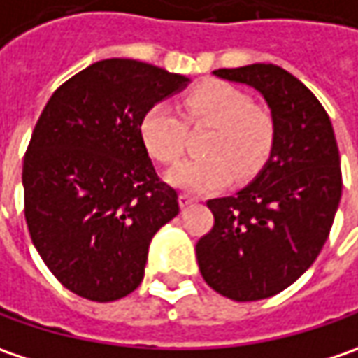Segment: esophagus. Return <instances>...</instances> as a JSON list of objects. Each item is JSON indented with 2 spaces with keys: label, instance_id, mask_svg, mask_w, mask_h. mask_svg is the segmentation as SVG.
Segmentation results:
<instances>
[{
  "label": "esophagus",
  "instance_id": "esophagus-1",
  "mask_svg": "<svg viewBox=\"0 0 358 358\" xmlns=\"http://www.w3.org/2000/svg\"><path fill=\"white\" fill-rule=\"evenodd\" d=\"M178 202H180V206H182V208H186V206L194 204L196 198H194V196H190V194H180L178 196Z\"/></svg>",
  "mask_w": 358,
  "mask_h": 358
}]
</instances>
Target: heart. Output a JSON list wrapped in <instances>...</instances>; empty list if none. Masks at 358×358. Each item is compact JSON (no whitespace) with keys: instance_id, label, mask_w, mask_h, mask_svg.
Returning <instances> with one entry per match:
<instances>
[{"instance_id":"b5f03b06","label":"heart","mask_w":358,"mask_h":358,"mask_svg":"<svg viewBox=\"0 0 358 358\" xmlns=\"http://www.w3.org/2000/svg\"><path fill=\"white\" fill-rule=\"evenodd\" d=\"M190 126H212L202 142L206 158H192L168 172V182L188 192H210L234 178L255 176L272 150L271 116L252 106L248 94L224 82L202 84L180 103L150 106L140 122V136L150 154L162 164L178 162L188 144Z\"/></svg>"}]
</instances>
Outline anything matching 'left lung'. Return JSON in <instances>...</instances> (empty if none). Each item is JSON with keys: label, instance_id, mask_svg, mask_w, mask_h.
<instances>
[{"label": "left lung", "instance_id": "obj_1", "mask_svg": "<svg viewBox=\"0 0 358 358\" xmlns=\"http://www.w3.org/2000/svg\"><path fill=\"white\" fill-rule=\"evenodd\" d=\"M214 76L257 90L271 108L274 140L257 178L206 202L214 226L196 258L222 296L262 301L299 280L322 250L343 192L341 156L331 117L292 73L252 64Z\"/></svg>", "mask_w": 358, "mask_h": 358}]
</instances>
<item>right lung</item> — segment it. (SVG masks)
I'll return each mask as SVG.
<instances>
[{
  "label": "right lung",
  "mask_w": 358,
  "mask_h": 358,
  "mask_svg": "<svg viewBox=\"0 0 358 358\" xmlns=\"http://www.w3.org/2000/svg\"><path fill=\"white\" fill-rule=\"evenodd\" d=\"M188 78L138 59H101L57 87L24 158L25 222L64 287L112 303L140 287L154 234L178 208L140 136L150 106Z\"/></svg>",
  "instance_id": "right-lung-1"
}]
</instances>
